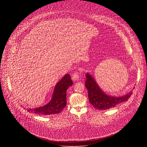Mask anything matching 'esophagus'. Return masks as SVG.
Masks as SVG:
<instances>
[{
	"mask_svg": "<svg viewBox=\"0 0 147 147\" xmlns=\"http://www.w3.org/2000/svg\"><path fill=\"white\" fill-rule=\"evenodd\" d=\"M71 78H72V80L74 82L78 80L79 78V72H75L74 74H73V75H72Z\"/></svg>",
	"mask_w": 147,
	"mask_h": 147,
	"instance_id": "1",
	"label": "esophagus"
}]
</instances>
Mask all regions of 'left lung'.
I'll use <instances>...</instances> for the list:
<instances>
[{"mask_svg":"<svg viewBox=\"0 0 147 147\" xmlns=\"http://www.w3.org/2000/svg\"><path fill=\"white\" fill-rule=\"evenodd\" d=\"M86 78L85 85L88 92L89 102L98 110H104L114 107L122 102L127 101L132 94L131 91L121 97L109 96L102 90L94 79L89 74H86Z\"/></svg>","mask_w":147,"mask_h":147,"instance_id":"obj_1","label":"left lung"}]
</instances>
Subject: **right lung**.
Masks as SVG:
<instances>
[{"instance_id": "obj_1", "label": "right lung", "mask_w": 147, "mask_h": 147, "mask_svg": "<svg viewBox=\"0 0 147 147\" xmlns=\"http://www.w3.org/2000/svg\"><path fill=\"white\" fill-rule=\"evenodd\" d=\"M73 82L70 75L66 74L56 84L51 101L45 106L35 109H29L28 111L40 115L59 114L67 104L66 93L68 88L72 85Z\"/></svg>"}]
</instances>
